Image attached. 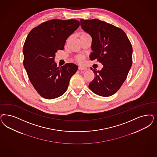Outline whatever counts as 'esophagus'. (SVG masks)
Instances as JSON below:
<instances>
[{"instance_id": "obj_1", "label": "esophagus", "mask_w": 157, "mask_h": 157, "mask_svg": "<svg viewBox=\"0 0 157 157\" xmlns=\"http://www.w3.org/2000/svg\"><path fill=\"white\" fill-rule=\"evenodd\" d=\"M78 69L80 71H86V67H84V66H78Z\"/></svg>"}]
</instances>
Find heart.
I'll list each match as a JSON object with an SVG mask.
<instances>
[{
	"label": "heart",
	"mask_w": 157,
	"mask_h": 157,
	"mask_svg": "<svg viewBox=\"0 0 157 157\" xmlns=\"http://www.w3.org/2000/svg\"><path fill=\"white\" fill-rule=\"evenodd\" d=\"M87 33H82L81 34V35H86ZM76 60L77 62L78 63H83L84 61V57L82 56H77L76 57Z\"/></svg>",
	"instance_id": "1"
}]
</instances>
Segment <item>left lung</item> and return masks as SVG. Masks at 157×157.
<instances>
[{"instance_id": "left-lung-1", "label": "left lung", "mask_w": 157, "mask_h": 157, "mask_svg": "<svg viewBox=\"0 0 157 157\" xmlns=\"http://www.w3.org/2000/svg\"><path fill=\"white\" fill-rule=\"evenodd\" d=\"M81 28L92 37L90 59L103 65L101 71L91 69L95 77L89 84L101 96L114 94L127 78L132 64V47L124 30L98 19H81Z\"/></svg>"}]
</instances>
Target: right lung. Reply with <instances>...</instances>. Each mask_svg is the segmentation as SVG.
<instances>
[{
    "label": "right lung",
    "mask_w": 157,
    "mask_h": 157,
    "mask_svg": "<svg viewBox=\"0 0 157 157\" xmlns=\"http://www.w3.org/2000/svg\"><path fill=\"white\" fill-rule=\"evenodd\" d=\"M80 26L76 20H51L30 30L24 48V66L36 91L43 98L52 99L66 92L78 66L66 63L58 67L56 52L63 50L67 38Z\"/></svg>",
    "instance_id": "add662e5"
}]
</instances>
